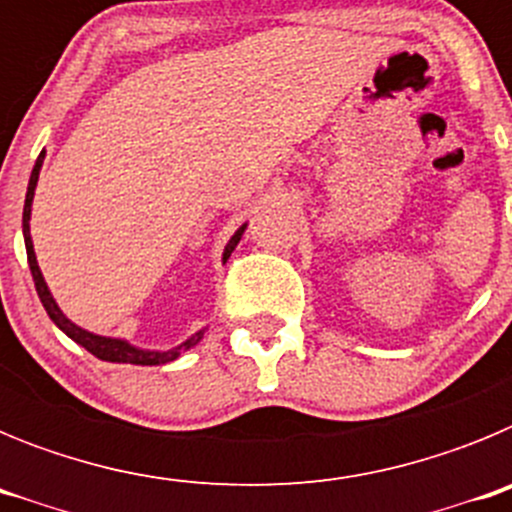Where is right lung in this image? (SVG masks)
I'll use <instances>...</instances> for the list:
<instances>
[{
	"instance_id": "add662e5",
	"label": "right lung",
	"mask_w": 512,
	"mask_h": 512,
	"mask_svg": "<svg viewBox=\"0 0 512 512\" xmlns=\"http://www.w3.org/2000/svg\"><path fill=\"white\" fill-rule=\"evenodd\" d=\"M43 158H45V151L40 153L38 161H35L33 174H30V184H27L25 210H22V235H25L27 264H30V271H33L35 289H38V297H40V302H43L45 312H48V318H51L53 323H56L58 328H61L63 333L71 338V341H76L79 346L87 348L89 354H94L97 359H102V361H112V364H140V366L169 364V361L179 359L184 351H189L192 346H197V343L202 341V336H205V328L197 330L194 336H189L187 341L179 343V346L166 348V351H148V348L133 346V343H128L125 338H107V336H97V333H89V330L79 328V325L71 323V320L63 315L61 307H58V302L53 300L51 289H48V284H45L43 271H40L38 259H35L33 238H30V212H33V197H35V187H38V176H40V166H43ZM243 230H246V225H241V228L233 233V238H230L228 246H225V251H223V261L230 259V253L235 251V246H238V241H241Z\"/></svg>"
}]
</instances>
